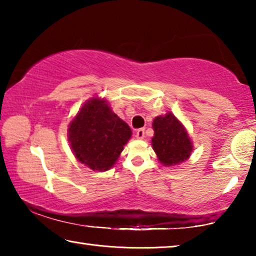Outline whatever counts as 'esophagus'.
<instances>
[{
  "mask_svg": "<svg viewBox=\"0 0 256 256\" xmlns=\"http://www.w3.org/2000/svg\"><path fill=\"white\" fill-rule=\"evenodd\" d=\"M134 136H136V138H138V140H142V138H144V128L136 130V133H134Z\"/></svg>",
  "mask_w": 256,
  "mask_h": 256,
  "instance_id": "1",
  "label": "esophagus"
}]
</instances>
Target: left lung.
Returning a JSON list of instances; mask_svg holds the SVG:
<instances>
[{"mask_svg":"<svg viewBox=\"0 0 256 256\" xmlns=\"http://www.w3.org/2000/svg\"><path fill=\"white\" fill-rule=\"evenodd\" d=\"M152 149L162 166L174 167L185 162L193 151V142L183 123L168 112L154 120Z\"/></svg>","mask_w":256,"mask_h":256,"instance_id":"left-lung-1","label":"left lung"}]
</instances>
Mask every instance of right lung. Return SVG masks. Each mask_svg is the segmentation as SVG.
Here are the masks:
<instances>
[{
  "label": "right lung",
  "mask_w": 256,
  "mask_h": 256,
  "mask_svg": "<svg viewBox=\"0 0 256 256\" xmlns=\"http://www.w3.org/2000/svg\"><path fill=\"white\" fill-rule=\"evenodd\" d=\"M70 148L78 162L94 172H106L118 162L132 136L128 125L105 98L86 100L68 125Z\"/></svg>",
  "instance_id": "right-lung-1"
}]
</instances>
